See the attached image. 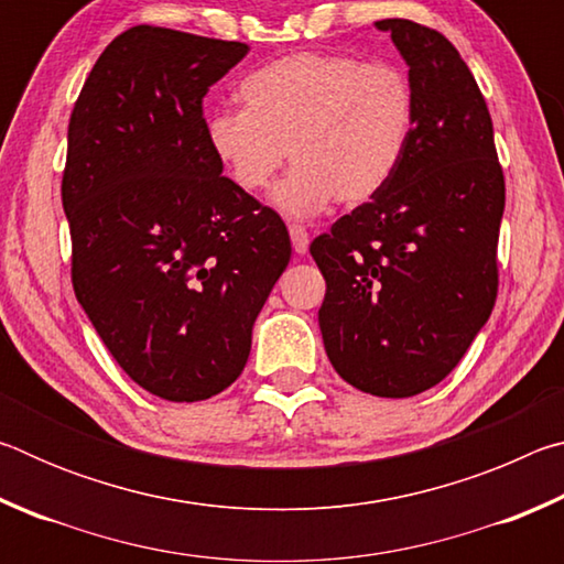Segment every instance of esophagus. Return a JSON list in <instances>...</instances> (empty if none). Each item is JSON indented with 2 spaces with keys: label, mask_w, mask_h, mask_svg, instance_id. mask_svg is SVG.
I'll list each match as a JSON object with an SVG mask.
<instances>
[{
  "label": "esophagus",
  "mask_w": 564,
  "mask_h": 564,
  "mask_svg": "<svg viewBox=\"0 0 564 564\" xmlns=\"http://www.w3.org/2000/svg\"><path fill=\"white\" fill-rule=\"evenodd\" d=\"M289 234H291V243H293V251H295V253L303 256L305 251H308L311 236H308V231H305V226L291 224V226H289Z\"/></svg>",
  "instance_id": "34e87169"
}]
</instances>
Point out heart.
<instances>
[{
    "instance_id": "heart-1",
    "label": "heart",
    "mask_w": 564,
    "mask_h": 564,
    "mask_svg": "<svg viewBox=\"0 0 564 564\" xmlns=\"http://www.w3.org/2000/svg\"><path fill=\"white\" fill-rule=\"evenodd\" d=\"M246 109H218L206 141L238 188L259 194L283 161L275 186L289 216H313L333 198L356 206L398 174L415 129V87L403 66L352 54L299 52L251 72Z\"/></svg>"
}]
</instances>
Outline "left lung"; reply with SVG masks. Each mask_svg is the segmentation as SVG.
<instances>
[{
    "instance_id": "left-lung-1",
    "label": "left lung",
    "mask_w": 564,
    "mask_h": 564,
    "mask_svg": "<svg viewBox=\"0 0 564 564\" xmlns=\"http://www.w3.org/2000/svg\"><path fill=\"white\" fill-rule=\"evenodd\" d=\"M376 26L410 66L413 139L390 184L313 238L311 256L336 373L362 393L410 398L441 383L490 318L505 176L488 104L455 46L410 19Z\"/></svg>"
}]
</instances>
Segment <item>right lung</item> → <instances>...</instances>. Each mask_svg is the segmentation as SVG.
<instances>
[{
  "label": "right lung",
  "mask_w": 564,
  "mask_h": 564,
  "mask_svg": "<svg viewBox=\"0 0 564 564\" xmlns=\"http://www.w3.org/2000/svg\"><path fill=\"white\" fill-rule=\"evenodd\" d=\"M248 44L139 24L89 72L62 204L72 285L133 383L171 403L221 393L291 261L283 218L221 176L204 97Z\"/></svg>",
  "instance_id": "right-lung-1"
}]
</instances>
